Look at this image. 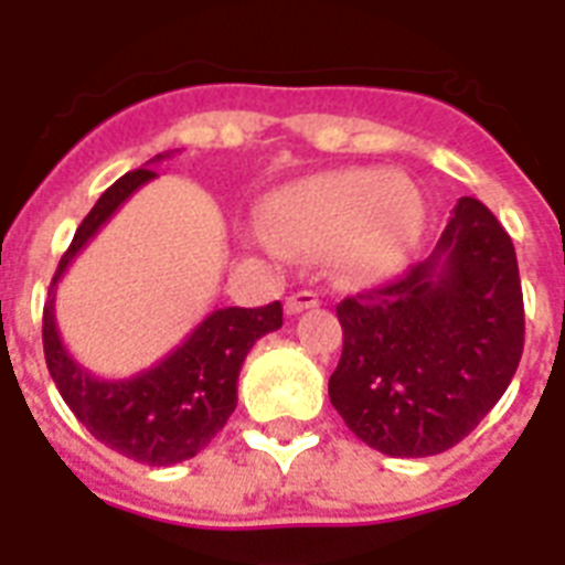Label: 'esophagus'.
I'll use <instances>...</instances> for the list:
<instances>
[{
	"mask_svg": "<svg viewBox=\"0 0 565 565\" xmlns=\"http://www.w3.org/2000/svg\"><path fill=\"white\" fill-rule=\"evenodd\" d=\"M319 305V296L313 290H301V292H292L290 299L284 301V310H287V317H296L301 310H310Z\"/></svg>",
	"mask_w": 565,
	"mask_h": 565,
	"instance_id": "1",
	"label": "esophagus"
}]
</instances>
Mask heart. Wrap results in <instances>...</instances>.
I'll use <instances>...</instances> for the list:
<instances>
[{
    "label": "heart",
    "mask_w": 565,
    "mask_h": 565,
    "mask_svg": "<svg viewBox=\"0 0 565 565\" xmlns=\"http://www.w3.org/2000/svg\"><path fill=\"white\" fill-rule=\"evenodd\" d=\"M266 237L296 252H331L349 284H384L402 275L425 228V202L402 172L352 167L275 190L260 207Z\"/></svg>",
    "instance_id": "heart-1"
}]
</instances>
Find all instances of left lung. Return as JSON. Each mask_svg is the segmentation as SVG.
<instances>
[{
	"instance_id": "8db88e82",
	"label": "left lung",
	"mask_w": 565,
	"mask_h": 565,
	"mask_svg": "<svg viewBox=\"0 0 565 565\" xmlns=\"http://www.w3.org/2000/svg\"><path fill=\"white\" fill-rule=\"evenodd\" d=\"M343 354L328 395L390 457L443 455L516 375L525 308L513 239L463 195L437 248L404 278L337 305Z\"/></svg>"
}]
</instances>
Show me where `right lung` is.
Here are the masks:
<instances>
[{"label":"right lung","instance_id":"right-lung-1","mask_svg":"<svg viewBox=\"0 0 565 565\" xmlns=\"http://www.w3.org/2000/svg\"><path fill=\"white\" fill-rule=\"evenodd\" d=\"M163 158H170V152L154 154L143 170L126 172L99 195L61 257L43 305V352L57 393L99 443L146 466L190 460L220 434L237 407V377L246 354L260 337L278 331L284 322L281 301L266 308L213 310L184 337V343L154 366L114 381L93 375L66 352L55 322L57 281L75 255L99 234L122 202H128V195H135L146 181L158 179V172L149 167Z\"/></svg>","mask_w":565,"mask_h":565}]
</instances>
